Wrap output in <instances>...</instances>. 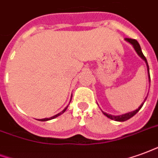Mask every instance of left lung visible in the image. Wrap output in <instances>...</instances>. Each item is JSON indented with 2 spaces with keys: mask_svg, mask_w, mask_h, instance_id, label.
<instances>
[{
  "mask_svg": "<svg viewBox=\"0 0 158 158\" xmlns=\"http://www.w3.org/2000/svg\"><path fill=\"white\" fill-rule=\"evenodd\" d=\"M125 40L127 41V42H128L129 43H131V45L133 46V48H134V49L135 50V52H137V54H138L140 57H141L143 60H144L145 62H146V64H147V67H148V77H149V81H151V79H150V73H149V66H148V61H147V58H146V57H145L144 55H143V53H142V52H141V47H140V44L138 43V42L135 40V39H131V38H125ZM147 100V98L145 99V100ZM145 102V101H144ZM144 102L141 104V106H139L138 109H136L135 110H134V111H131V112H128V113H127V114H124V115H110V114H107V113H106V112H103V114L106 115V116H107L108 118H110V119H111V120H114V121H127V120H129L130 118H131L132 116H134V115L137 113V112L141 110V108L142 107V106H143V104H144Z\"/></svg>",
  "mask_w": 158,
  "mask_h": 158,
  "instance_id": "8db88e82",
  "label": "left lung"
}]
</instances>
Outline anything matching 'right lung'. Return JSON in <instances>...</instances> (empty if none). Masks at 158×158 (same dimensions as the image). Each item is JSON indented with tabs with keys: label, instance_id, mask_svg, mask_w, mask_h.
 <instances>
[{
	"label": "right lung",
	"instance_id": "right-lung-1",
	"mask_svg": "<svg viewBox=\"0 0 158 158\" xmlns=\"http://www.w3.org/2000/svg\"><path fill=\"white\" fill-rule=\"evenodd\" d=\"M67 108H68V106H67V107H66V108L64 109V110H63V111H61V112H60V113H58V114H57V115H53V116H52V117H50V118H44V119H41V120H39V121H49V120H52V119H54V118L58 117V116H59V115H62L63 113H64V111H65V110H67Z\"/></svg>",
	"mask_w": 158,
	"mask_h": 158
}]
</instances>
